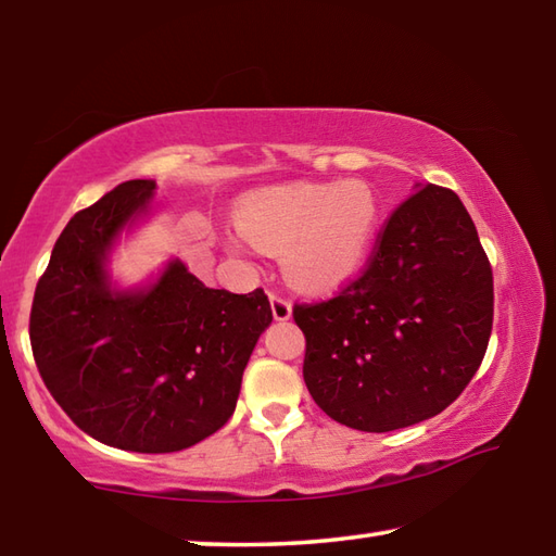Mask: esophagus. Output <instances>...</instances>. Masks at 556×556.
I'll return each mask as SVG.
<instances>
[{
    "label": "esophagus",
    "mask_w": 556,
    "mask_h": 556,
    "mask_svg": "<svg viewBox=\"0 0 556 556\" xmlns=\"http://www.w3.org/2000/svg\"><path fill=\"white\" fill-rule=\"evenodd\" d=\"M269 306H271V316H275V321H289L291 318V304L279 294H269Z\"/></svg>",
    "instance_id": "1"
}]
</instances>
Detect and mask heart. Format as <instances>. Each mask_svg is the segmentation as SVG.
Masks as SVG:
<instances>
[{
	"instance_id": "b5f03b06",
	"label": "heart",
	"mask_w": 556,
	"mask_h": 556,
	"mask_svg": "<svg viewBox=\"0 0 556 556\" xmlns=\"http://www.w3.org/2000/svg\"><path fill=\"white\" fill-rule=\"evenodd\" d=\"M244 238L281 255L291 285L333 289L353 279L368 260L380 225V205L363 181L287 184L248 193L238 205ZM230 248L244 250L240 235Z\"/></svg>"
}]
</instances>
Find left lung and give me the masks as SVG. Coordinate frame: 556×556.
<instances>
[{"label": "left lung", "instance_id": "1", "mask_svg": "<svg viewBox=\"0 0 556 556\" xmlns=\"http://www.w3.org/2000/svg\"><path fill=\"white\" fill-rule=\"evenodd\" d=\"M414 188L361 279L336 299L294 306L314 402L375 434L444 412L476 375L493 328V271L468 211L448 188Z\"/></svg>", "mask_w": 556, "mask_h": 556}]
</instances>
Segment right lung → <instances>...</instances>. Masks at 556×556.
Wrapping results in <instances>:
<instances>
[{"label": "right lung", "instance_id": "right-lung-1", "mask_svg": "<svg viewBox=\"0 0 556 556\" xmlns=\"http://www.w3.org/2000/svg\"><path fill=\"white\" fill-rule=\"evenodd\" d=\"M156 181L135 178L75 213L36 285L31 351L46 388L86 434L172 454L218 431L271 324L262 289H211L178 257L139 285L112 277L122 235L154 215Z\"/></svg>", "mask_w": 556, "mask_h": 556}]
</instances>
